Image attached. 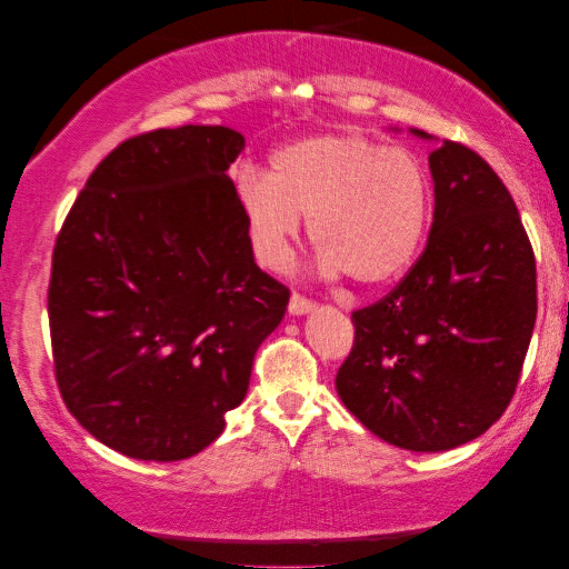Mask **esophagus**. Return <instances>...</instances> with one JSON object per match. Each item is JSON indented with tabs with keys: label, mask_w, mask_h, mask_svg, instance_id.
Returning <instances> with one entry per match:
<instances>
[{
	"label": "esophagus",
	"mask_w": 569,
	"mask_h": 569,
	"mask_svg": "<svg viewBox=\"0 0 569 569\" xmlns=\"http://www.w3.org/2000/svg\"><path fill=\"white\" fill-rule=\"evenodd\" d=\"M313 308H316L313 300L306 298V295H300V292H292V298H290V313L292 316L310 313V310H313Z\"/></svg>",
	"instance_id": "esophagus-1"
}]
</instances>
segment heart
<instances>
[{
	"instance_id": "obj_1",
	"label": "heart",
	"mask_w": 569,
	"mask_h": 569,
	"mask_svg": "<svg viewBox=\"0 0 569 569\" xmlns=\"http://www.w3.org/2000/svg\"><path fill=\"white\" fill-rule=\"evenodd\" d=\"M251 248L267 269H282L310 217L326 274L357 284L399 277L422 243L432 183L415 152L360 134H318L282 147L269 176L243 168L236 178Z\"/></svg>"
}]
</instances>
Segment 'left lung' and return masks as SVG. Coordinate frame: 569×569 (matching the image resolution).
I'll list each match as a JSON object with an SVG mask.
<instances>
[{
  "instance_id": "8db88e82",
  "label": "left lung",
  "mask_w": 569,
  "mask_h": 569,
  "mask_svg": "<svg viewBox=\"0 0 569 569\" xmlns=\"http://www.w3.org/2000/svg\"><path fill=\"white\" fill-rule=\"evenodd\" d=\"M430 170L425 251L386 298L355 310L337 372L372 435L419 453L463 446L505 415L536 323L533 248L500 176L453 139L430 152Z\"/></svg>"
}]
</instances>
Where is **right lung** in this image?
<instances>
[{"label": "right lung", "instance_id": "1", "mask_svg": "<svg viewBox=\"0 0 569 569\" xmlns=\"http://www.w3.org/2000/svg\"><path fill=\"white\" fill-rule=\"evenodd\" d=\"M230 127L129 137L92 170L51 256L53 376L72 417L139 461L224 430L290 290L253 261Z\"/></svg>", "mask_w": 569, "mask_h": 569}]
</instances>
